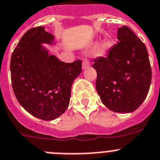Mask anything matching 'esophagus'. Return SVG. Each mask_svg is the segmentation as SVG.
Here are the masks:
<instances>
[{"label":"esophagus","instance_id":"1","mask_svg":"<svg viewBox=\"0 0 160 160\" xmlns=\"http://www.w3.org/2000/svg\"><path fill=\"white\" fill-rule=\"evenodd\" d=\"M90 67V62L87 58H84L83 59V63H82V68L83 69H86V68H88Z\"/></svg>","mask_w":160,"mask_h":160}]
</instances>
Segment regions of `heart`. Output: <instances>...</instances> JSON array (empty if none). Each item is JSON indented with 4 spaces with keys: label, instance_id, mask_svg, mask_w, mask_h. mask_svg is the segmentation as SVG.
Instances as JSON below:
<instances>
[{
    "label": "heart",
    "instance_id": "obj_1",
    "mask_svg": "<svg viewBox=\"0 0 160 160\" xmlns=\"http://www.w3.org/2000/svg\"><path fill=\"white\" fill-rule=\"evenodd\" d=\"M107 46H108V45H106V47H107Z\"/></svg>",
    "mask_w": 160,
    "mask_h": 160
}]
</instances>
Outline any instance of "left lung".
<instances>
[{"mask_svg":"<svg viewBox=\"0 0 160 160\" xmlns=\"http://www.w3.org/2000/svg\"><path fill=\"white\" fill-rule=\"evenodd\" d=\"M118 42L106 57L93 60L96 88L102 103L117 113L137 109L147 97L151 82V68L145 44L129 27L118 30Z\"/></svg>","mask_w":160,"mask_h":160,"instance_id":"left-lung-1","label":"left lung"}]
</instances>
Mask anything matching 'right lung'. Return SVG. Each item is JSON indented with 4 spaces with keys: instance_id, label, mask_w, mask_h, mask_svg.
<instances>
[{
    "instance_id": "obj_1",
    "label": "right lung",
    "mask_w": 160,
    "mask_h": 160,
    "mask_svg": "<svg viewBox=\"0 0 160 160\" xmlns=\"http://www.w3.org/2000/svg\"><path fill=\"white\" fill-rule=\"evenodd\" d=\"M42 43H54V36L43 26L23 34L11 56V82L15 97L28 113L51 121L68 107L72 83L81 72L82 61L61 62L48 55Z\"/></svg>"
}]
</instances>
